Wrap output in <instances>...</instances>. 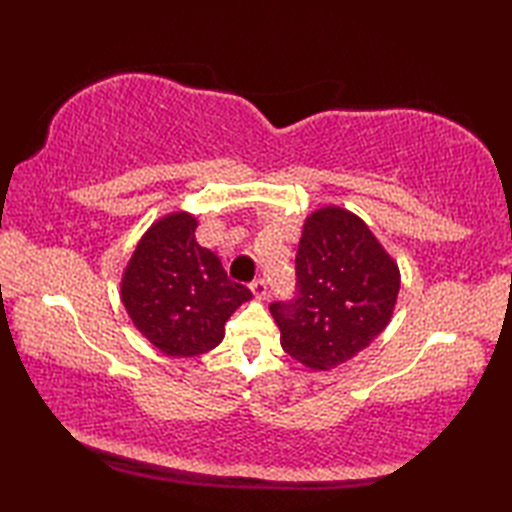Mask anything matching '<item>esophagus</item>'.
Listing matches in <instances>:
<instances>
[{"label": "esophagus", "instance_id": "1", "mask_svg": "<svg viewBox=\"0 0 512 512\" xmlns=\"http://www.w3.org/2000/svg\"><path fill=\"white\" fill-rule=\"evenodd\" d=\"M250 290H253L255 299H259V301H264L268 297V286H266L264 279H255L253 284H250Z\"/></svg>", "mask_w": 512, "mask_h": 512}]
</instances>
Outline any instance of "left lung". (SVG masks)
<instances>
[{
  "label": "left lung",
  "instance_id": "8db88e82",
  "mask_svg": "<svg viewBox=\"0 0 512 512\" xmlns=\"http://www.w3.org/2000/svg\"><path fill=\"white\" fill-rule=\"evenodd\" d=\"M297 295L270 303L281 347L312 369L350 361L387 328L400 290L398 264L361 217L323 206L303 224Z\"/></svg>",
  "mask_w": 512,
  "mask_h": 512
}]
</instances>
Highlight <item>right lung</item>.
<instances>
[{
  "label": "right lung",
  "mask_w": 512,
  "mask_h": 512,
  "mask_svg": "<svg viewBox=\"0 0 512 512\" xmlns=\"http://www.w3.org/2000/svg\"><path fill=\"white\" fill-rule=\"evenodd\" d=\"M189 213L162 217L140 239L123 273V306L167 356H198L224 339L228 317L253 297L228 279L220 257L195 242Z\"/></svg>",
  "instance_id": "1"
}]
</instances>
